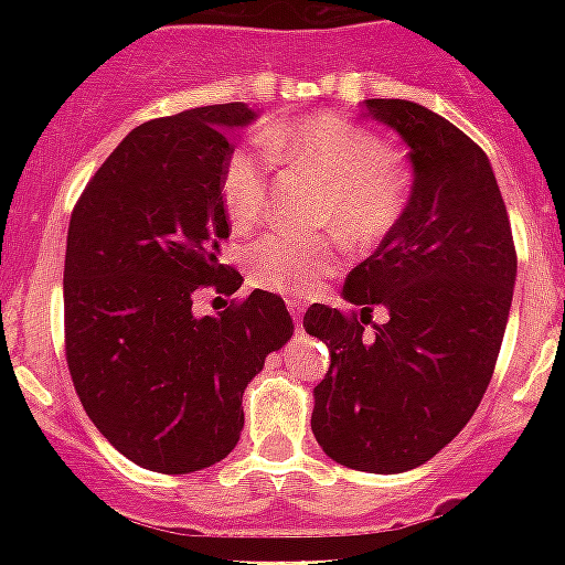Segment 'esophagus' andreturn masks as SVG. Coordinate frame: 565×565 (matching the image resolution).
Instances as JSON below:
<instances>
[{
    "label": "esophagus",
    "mask_w": 565,
    "mask_h": 565,
    "mask_svg": "<svg viewBox=\"0 0 565 565\" xmlns=\"http://www.w3.org/2000/svg\"><path fill=\"white\" fill-rule=\"evenodd\" d=\"M287 310H290L292 322L299 326V322H301V313H305V305H301V301H296V299H290V301H287Z\"/></svg>",
    "instance_id": "34e87169"
}]
</instances>
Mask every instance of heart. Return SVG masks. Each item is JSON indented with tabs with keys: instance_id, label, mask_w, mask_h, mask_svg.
I'll use <instances>...</instances> for the list:
<instances>
[{
	"instance_id": "b5f03b06",
	"label": "heart",
	"mask_w": 565,
	"mask_h": 565,
	"mask_svg": "<svg viewBox=\"0 0 565 565\" xmlns=\"http://www.w3.org/2000/svg\"><path fill=\"white\" fill-rule=\"evenodd\" d=\"M269 158L322 181L319 225H334L349 246L370 248L390 237L411 199V172L390 146L340 114H317L260 131ZM269 161L255 149H234L220 175V195L231 222L248 228L264 216ZM340 264L334 234L273 231L252 246V281L281 296H310Z\"/></svg>"
}]
</instances>
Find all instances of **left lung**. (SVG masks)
Instances as JSON below:
<instances>
[{
    "mask_svg": "<svg viewBox=\"0 0 565 565\" xmlns=\"http://www.w3.org/2000/svg\"><path fill=\"white\" fill-rule=\"evenodd\" d=\"M413 163L407 211L345 278L361 313L310 305L305 331L331 352L310 428L358 472L416 469L478 411L508 328L516 248L487 154L446 117L407 99H366ZM391 319L365 334L371 308Z\"/></svg>",
    "mask_w": 565,
    "mask_h": 565,
    "instance_id": "left-lung-1",
    "label": "left lung"
}]
</instances>
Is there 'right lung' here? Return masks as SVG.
<instances>
[{
    "label": "right lung",
    "instance_id": "add662e5",
    "mask_svg": "<svg viewBox=\"0 0 565 565\" xmlns=\"http://www.w3.org/2000/svg\"><path fill=\"white\" fill-rule=\"evenodd\" d=\"M257 114L207 105L137 126L75 202L64 260L66 366L102 437L131 463L188 475L243 430V390L292 337L281 296L252 290L195 317L204 287L237 292L220 264L228 135Z\"/></svg>",
    "mask_w": 565,
    "mask_h": 565
}]
</instances>
